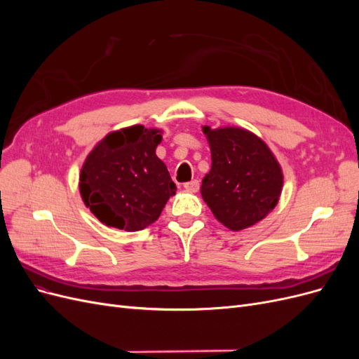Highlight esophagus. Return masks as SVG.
Wrapping results in <instances>:
<instances>
[{
  "label": "esophagus",
  "mask_w": 359,
  "mask_h": 359,
  "mask_svg": "<svg viewBox=\"0 0 359 359\" xmlns=\"http://www.w3.org/2000/svg\"><path fill=\"white\" fill-rule=\"evenodd\" d=\"M184 189H186L190 193H196V191H199V181L198 180H193V181H190L187 184H184Z\"/></svg>",
  "instance_id": "obj_1"
}]
</instances>
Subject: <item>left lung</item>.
Here are the masks:
<instances>
[{
	"label": "left lung",
	"mask_w": 359,
	"mask_h": 359,
	"mask_svg": "<svg viewBox=\"0 0 359 359\" xmlns=\"http://www.w3.org/2000/svg\"><path fill=\"white\" fill-rule=\"evenodd\" d=\"M211 147V170L202 180V198L215 219L232 231L253 226L274 210L283 173L269 148L243 128L203 127Z\"/></svg>",
	"instance_id": "left-lung-1"
}]
</instances>
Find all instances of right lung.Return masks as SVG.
I'll return each instance as SVG.
<instances>
[{
  "label": "right lung",
  "instance_id": "1",
  "mask_svg": "<svg viewBox=\"0 0 359 359\" xmlns=\"http://www.w3.org/2000/svg\"><path fill=\"white\" fill-rule=\"evenodd\" d=\"M161 135L133 126L107 135L81 170L85 205L106 226L128 232L154 223L177 186L156 156Z\"/></svg>",
  "mask_w": 359,
  "mask_h": 359
}]
</instances>
